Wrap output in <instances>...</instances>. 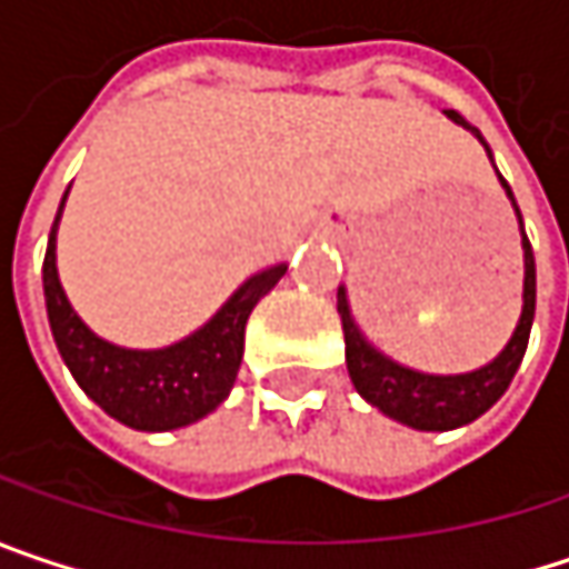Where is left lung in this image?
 <instances>
[{
    "instance_id": "left-lung-1",
    "label": "left lung",
    "mask_w": 569,
    "mask_h": 569,
    "mask_svg": "<svg viewBox=\"0 0 569 569\" xmlns=\"http://www.w3.org/2000/svg\"><path fill=\"white\" fill-rule=\"evenodd\" d=\"M447 116L460 126H467L469 132H476V139L482 142L479 129H472L467 119L453 109H447ZM486 144V142H482ZM489 151V148H486ZM499 181L511 197V187L506 178L499 174ZM515 203V197H511ZM518 213V207H515ZM521 220V213H518ZM521 249H525V307H521V320L511 333L508 346L482 369L467 372V376H425V372H411L398 362L386 359L382 352H376L372 346L362 340V333L356 330L352 317H349V305H346V291H337V310L343 320L346 337V369L356 391L376 405L382 415L401 421L418 430H453L469 421H476L479 415H486L511 386L525 349H528V337H531V320H535V298H538V281H535V252L531 242L521 229Z\"/></svg>"
}]
</instances>
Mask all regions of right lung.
Wrapping results in <instances>:
<instances>
[{
  "mask_svg": "<svg viewBox=\"0 0 569 569\" xmlns=\"http://www.w3.org/2000/svg\"><path fill=\"white\" fill-rule=\"evenodd\" d=\"M58 220L61 210L51 226L41 278L51 333L77 386L106 415L136 430H174L210 415L236 382L246 343V320L252 307L278 284L288 268L274 264L249 278L207 327H200L181 343L168 349H119L90 333L63 298L54 264Z\"/></svg>",
  "mask_w": 569,
  "mask_h": 569,
  "instance_id": "right-lung-1",
  "label": "right lung"
}]
</instances>
